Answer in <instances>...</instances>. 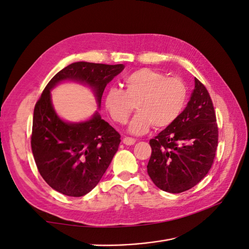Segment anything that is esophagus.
Wrapping results in <instances>:
<instances>
[{"instance_id":"esophagus-1","label":"esophagus","mask_w":249,"mask_h":249,"mask_svg":"<svg viewBox=\"0 0 249 249\" xmlns=\"http://www.w3.org/2000/svg\"><path fill=\"white\" fill-rule=\"evenodd\" d=\"M123 142H124V144H125V145H133V144H135V142H136V140H135L134 138L124 137L123 139Z\"/></svg>"}]
</instances>
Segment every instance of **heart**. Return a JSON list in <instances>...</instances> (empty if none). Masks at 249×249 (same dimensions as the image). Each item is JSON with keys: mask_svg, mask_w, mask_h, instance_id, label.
<instances>
[{"mask_svg": "<svg viewBox=\"0 0 249 249\" xmlns=\"http://www.w3.org/2000/svg\"><path fill=\"white\" fill-rule=\"evenodd\" d=\"M125 91L110 86L104 97L105 108L116 123L129 118L136 103L138 113L127 125V132L142 135L154 124L156 129L170 125L182 113L188 96L185 83L153 69H140L124 78Z\"/></svg>", "mask_w": 249, "mask_h": 249, "instance_id": "b5f03b06", "label": "heart"}]
</instances>
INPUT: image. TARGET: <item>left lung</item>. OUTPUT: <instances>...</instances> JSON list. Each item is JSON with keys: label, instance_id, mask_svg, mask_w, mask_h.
Masks as SVG:
<instances>
[{"label": "left lung", "instance_id": "1", "mask_svg": "<svg viewBox=\"0 0 249 249\" xmlns=\"http://www.w3.org/2000/svg\"><path fill=\"white\" fill-rule=\"evenodd\" d=\"M218 127L212 100L194 78V89L185 110L166 129L149 140L152 156L147 173L159 189L180 193L191 189L212 166Z\"/></svg>", "mask_w": 249, "mask_h": 249}]
</instances>
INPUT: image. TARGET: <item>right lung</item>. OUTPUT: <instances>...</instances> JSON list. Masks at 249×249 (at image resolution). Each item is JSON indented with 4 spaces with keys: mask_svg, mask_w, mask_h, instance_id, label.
<instances>
[{
    "mask_svg": "<svg viewBox=\"0 0 249 249\" xmlns=\"http://www.w3.org/2000/svg\"><path fill=\"white\" fill-rule=\"evenodd\" d=\"M124 70V64L74 62L48 83L33 114L31 147L40 176L53 189L80 197L99 184L118 149L120 135L95 111L83 122H66L52 102L51 91L64 82L91 90L101 108L105 88Z\"/></svg>",
    "mask_w": 249,
    "mask_h": 249,
    "instance_id": "add662e5",
    "label": "right lung"
}]
</instances>
